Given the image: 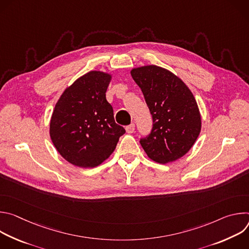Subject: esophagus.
<instances>
[{"instance_id":"1","label":"esophagus","mask_w":249,"mask_h":249,"mask_svg":"<svg viewBox=\"0 0 249 249\" xmlns=\"http://www.w3.org/2000/svg\"><path fill=\"white\" fill-rule=\"evenodd\" d=\"M134 131H135V124H134V123L130 124V125H128V126H126V132H127V133L132 134V133H134Z\"/></svg>"}]
</instances>
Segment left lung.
I'll list each match as a JSON object with an SVG mask.
<instances>
[{"label": "left lung", "mask_w": 249, "mask_h": 249, "mask_svg": "<svg viewBox=\"0 0 249 249\" xmlns=\"http://www.w3.org/2000/svg\"><path fill=\"white\" fill-rule=\"evenodd\" d=\"M153 117L151 133L140 139L150 159L167 163L183 157L201 131L197 102L186 85L169 71L146 66L131 71Z\"/></svg>", "instance_id": "8db88e82"}]
</instances>
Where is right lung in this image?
Returning a JSON list of instances; mask_svg holds the SVG:
<instances>
[{
	"instance_id": "1",
	"label": "right lung",
	"mask_w": 249,
	"mask_h": 249,
	"mask_svg": "<svg viewBox=\"0 0 249 249\" xmlns=\"http://www.w3.org/2000/svg\"><path fill=\"white\" fill-rule=\"evenodd\" d=\"M111 76L98 71L66 89L56 103L50 137L60 155L80 167L99 165L113 153L126 132L116 124L105 92Z\"/></svg>"
}]
</instances>
